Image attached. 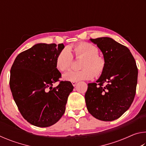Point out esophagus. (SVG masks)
Masks as SVG:
<instances>
[{"mask_svg":"<svg viewBox=\"0 0 146 146\" xmlns=\"http://www.w3.org/2000/svg\"><path fill=\"white\" fill-rule=\"evenodd\" d=\"M76 83H77V82H72V85L74 86V87L76 86Z\"/></svg>","mask_w":146,"mask_h":146,"instance_id":"obj_1","label":"esophagus"}]
</instances>
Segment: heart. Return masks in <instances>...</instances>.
Returning a JSON list of instances; mask_svg holds the SVG:
<instances>
[{"label": "heart", "instance_id": "b5f03b06", "mask_svg": "<svg viewBox=\"0 0 146 146\" xmlns=\"http://www.w3.org/2000/svg\"><path fill=\"white\" fill-rule=\"evenodd\" d=\"M75 53L76 58H84L81 64L82 70L69 71L63 75L64 80L70 82L90 80L95 74L100 75L104 71L106 60L102 56L98 55V49L93 44L88 42H80L70 48ZM73 60V56L68 48L62 50L56 58V67L60 71L70 69Z\"/></svg>", "mask_w": 146, "mask_h": 146}]
</instances>
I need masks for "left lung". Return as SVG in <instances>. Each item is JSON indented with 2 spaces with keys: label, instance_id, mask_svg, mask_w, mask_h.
<instances>
[{
  "label": "left lung",
  "instance_id": "8db88e82",
  "mask_svg": "<svg viewBox=\"0 0 146 146\" xmlns=\"http://www.w3.org/2000/svg\"><path fill=\"white\" fill-rule=\"evenodd\" d=\"M106 60L104 71L96 82L89 83L85 94L89 113L102 121L120 117L134 100L138 69L129 49L110 37L90 38Z\"/></svg>",
  "mask_w": 146,
  "mask_h": 146
}]
</instances>
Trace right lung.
I'll use <instances>...</instances> for the list:
<instances>
[{
    "mask_svg": "<svg viewBox=\"0 0 146 146\" xmlns=\"http://www.w3.org/2000/svg\"><path fill=\"white\" fill-rule=\"evenodd\" d=\"M64 48L63 44H36L19 54L11 66L9 86L13 99L24 119L35 126L57 122L73 90L69 81L52 86L61 77L55 62Z\"/></svg>",
    "mask_w": 146,
    "mask_h": 146,
    "instance_id": "right-lung-1",
    "label": "right lung"
}]
</instances>
